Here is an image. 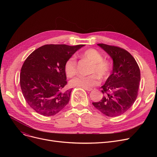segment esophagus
<instances>
[{"label": "esophagus", "instance_id": "esophagus-1", "mask_svg": "<svg viewBox=\"0 0 157 157\" xmlns=\"http://www.w3.org/2000/svg\"><path fill=\"white\" fill-rule=\"evenodd\" d=\"M85 90H87V91H92V90H95L94 88H83Z\"/></svg>", "mask_w": 157, "mask_h": 157}]
</instances>
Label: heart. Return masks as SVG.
Instances as JSON below:
<instances>
[{
	"mask_svg": "<svg viewBox=\"0 0 157 157\" xmlns=\"http://www.w3.org/2000/svg\"><path fill=\"white\" fill-rule=\"evenodd\" d=\"M81 56L92 63L90 68V74H96L102 79L108 78L109 75L111 66L109 62L103 60L102 55L95 49H89L81 54ZM77 63L74 57L66 60L64 65L65 72L67 77L71 78L76 73ZM99 80L95 74L88 76H77L71 80L70 84L72 86L89 88L97 85Z\"/></svg>",
	"mask_w": 157,
	"mask_h": 157,
	"instance_id": "heart-1",
	"label": "heart"
}]
</instances>
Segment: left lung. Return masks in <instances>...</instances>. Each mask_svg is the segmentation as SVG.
Returning <instances> with one entry per match:
<instances>
[{
	"label": "left lung",
	"instance_id": "obj_1",
	"mask_svg": "<svg viewBox=\"0 0 157 157\" xmlns=\"http://www.w3.org/2000/svg\"><path fill=\"white\" fill-rule=\"evenodd\" d=\"M97 45L110 56L113 66L112 74L101 86L104 97L92 104L105 116L118 117L128 110L136 100L140 69L134 58L124 49L105 44Z\"/></svg>",
	"mask_w": 157,
	"mask_h": 157
}]
</instances>
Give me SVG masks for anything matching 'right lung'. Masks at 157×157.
Instances as JSON below:
<instances>
[{"mask_svg":"<svg viewBox=\"0 0 157 157\" xmlns=\"http://www.w3.org/2000/svg\"><path fill=\"white\" fill-rule=\"evenodd\" d=\"M84 46L46 44L27 58L21 69L20 86L25 99L36 112L53 116L68 104L72 90L65 89L64 65Z\"/></svg>","mask_w":157,"mask_h":157,"instance_id":"right-lung-1","label":"right lung"}]
</instances>
